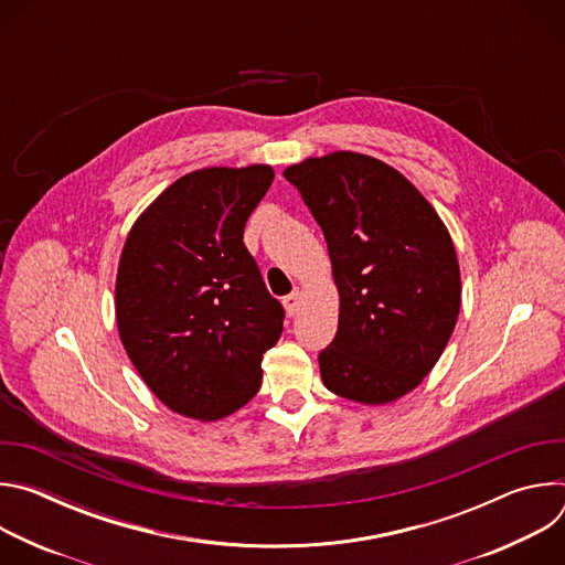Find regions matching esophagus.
Instances as JSON below:
<instances>
[{
	"label": "esophagus",
	"instance_id": "esophagus-1",
	"mask_svg": "<svg viewBox=\"0 0 565 565\" xmlns=\"http://www.w3.org/2000/svg\"><path fill=\"white\" fill-rule=\"evenodd\" d=\"M299 301H301V288H295L288 297H284V308H286V312H288L290 317H295V315H297V310H299Z\"/></svg>",
	"mask_w": 565,
	"mask_h": 565
}]
</instances>
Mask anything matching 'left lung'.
Returning a JSON list of instances; mask_svg holds the SVG:
<instances>
[{
    "mask_svg": "<svg viewBox=\"0 0 565 565\" xmlns=\"http://www.w3.org/2000/svg\"><path fill=\"white\" fill-rule=\"evenodd\" d=\"M284 177L324 232L340 295L321 382L360 405H388L429 375L454 333L462 288L451 234L420 190L373 156H310Z\"/></svg>",
    "mask_w": 565,
    "mask_h": 565,
    "instance_id": "left-lung-1",
    "label": "left lung"
}]
</instances>
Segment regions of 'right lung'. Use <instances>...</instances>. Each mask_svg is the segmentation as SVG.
Instances as JSON below:
<instances>
[{
	"label": "right lung",
	"instance_id": "obj_1",
	"mask_svg": "<svg viewBox=\"0 0 565 565\" xmlns=\"http://www.w3.org/2000/svg\"><path fill=\"white\" fill-rule=\"evenodd\" d=\"M270 166L203 168L160 192L134 221L116 275L120 342L168 409L214 423L262 386V360L284 331L244 227Z\"/></svg>",
	"mask_w": 565,
	"mask_h": 565
}]
</instances>
